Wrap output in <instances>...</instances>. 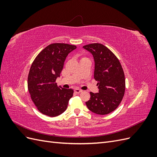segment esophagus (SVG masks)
<instances>
[{
	"label": "esophagus",
	"mask_w": 157,
	"mask_h": 157,
	"mask_svg": "<svg viewBox=\"0 0 157 157\" xmlns=\"http://www.w3.org/2000/svg\"><path fill=\"white\" fill-rule=\"evenodd\" d=\"M74 92L76 93V94H79L80 92H82V90H80V89H78V88H76L74 90Z\"/></svg>",
	"instance_id": "34e87169"
}]
</instances>
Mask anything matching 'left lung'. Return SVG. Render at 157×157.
Returning <instances> with one entry per match:
<instances>
[{
  "instance_id": "1",
  "label": "left lung",
  "mask_w": 157,
  "mask_h": 157,
  "mask_svg": "<svg viewBox=\"0 0 157 157\" xmlns=\"http://www.w3.org/2000/svg\"><path fill=\"white\" fill-rule=\"evenodd\" d=\"M83 48L94 57V77L99 89L98 93H90V99L86 105L94 113L107 115L115 110L124 95V71L116 56L104 45L94 43Z\"/></svg>"
}]
</instances>
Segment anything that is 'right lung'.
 I'll use <instances>...</instances> for the list:
<instances>
[{"label": "right lung", "instance_id": "right-lung-1", "mask_svg": "<svg viewBox=\"0 0 157 157\" xmlns=\"http://www.w3.org/2000/svg\"><path fill=\"white\" fill-rule=\"evenodd\" d=\"M77 46L54 43L36 57L28 75L27 86L33 103L41 113L51 117L62 114L72 98L73 90L57 86L66 57Z\"/></svg>", "mask_w": 157, "mask_h": 157}]
</instances>
